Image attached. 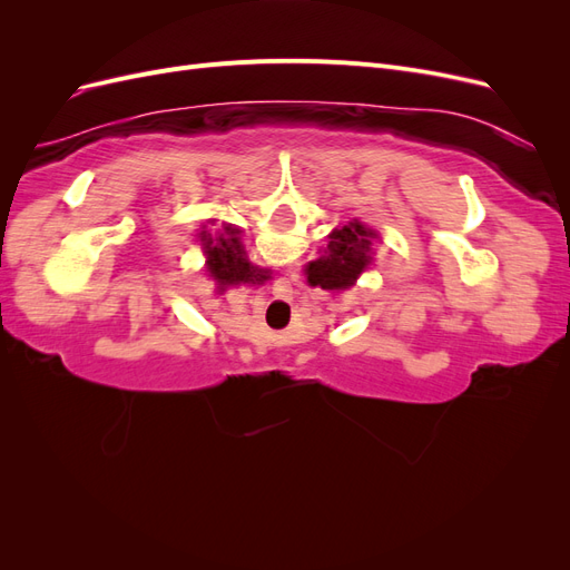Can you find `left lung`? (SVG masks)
<instances>
[{
  "label": "left lung",
  "mask_w": 570,
  "mask_h": 570,
  "mask_svg": "<svg viewBox=\"0 0 570 570\" xmlns=\"http://www.w3.org/2000/svg\"><path fill=\"white\" fill-rule=\"evenodd\" d=\"M373 237L375 233L366 226H361L358 220L350 223V226H342L331 235L327 254L306 266V281L323 289L352 287L361 271L371 264Z\"/></svg>",
  "instance_id": "obj_1"
}]
</instances>
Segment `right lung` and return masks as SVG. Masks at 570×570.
<instances>
[{
  "instance_id": "1",
  "label": "right lung",
  "mask_w": 570,
  "mask_h": 570,
  "mask_svg": "<svg viewBox=\"0 0 570 570\" xmlns=\"http://www.w3.org/2000/svg\"><path fill=\"white\" fill-rule=\"evenodd\" d=\"M230 237L218 235L212 239L209 233H202V243L206 249V266H209V273L214 275V281L223 285H237V283H262L266 281V273L262 268H256L249 264V258L239 245V239L235 237V230L226 228Z\"/></svg>"
}]
</instances>
